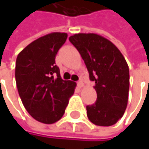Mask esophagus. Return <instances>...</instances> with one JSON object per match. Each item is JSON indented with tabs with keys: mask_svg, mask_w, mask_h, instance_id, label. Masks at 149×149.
Instances as JSON below:
<instances>
[{
	"mask_svg": "<svg viewBox=\"0 0 149 149\" xmlns=\"http://www.w3.org/2000/svg\"><path fill=\"white\" fill-rule=\"evenodd\" d=\"M77 85H78V87H80V88H81V87H83L84 84V82H83L82 80H79V81L77 82Z\"/></svg>",
	"mask_w": 149,
	"mask_h": 149,
	"instance_id": "obj_1",
	"label": "esophagus"
}]
</instances>
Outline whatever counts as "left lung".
<instances>
[{
	"label": "left lung",
	"instance_id": "obj_1",
	"mask_svg": "<svg viewBox=\"0 0 149 149\" xmlns=\"http://www.w3.org/2000/svg\"><path fill=\"white\" fill-rule=\"evenodd\" d=\"M79 52L95 82L97 98L87 105L89 120L97 126H111L121 119L128 104L130 70L119 49L96 33H77L69 38Z\"/></svg>",
	"mask_w": 149,
	"mask_h": 149
}]
</instances>
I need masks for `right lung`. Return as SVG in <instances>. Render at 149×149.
<instances>
[{
	"instance_id": "obj_1",
	"label": "right lung",
	"mask_w": 149,
	"mask_h": 149,
	"mask_svg": "<svg viewBox=\"0 0 149 149\" xmlns=\"http://www.w3.org/2000/svg\"><path fill=\"white\" fill-rule=\"evenodd\" d=\"M67 39L65 33H52L33 41L17 56L15 80L26 111L37 121L52 124L63 115L76 83L61 78L55 58Z\"/></svg>"
}]
</instances>
